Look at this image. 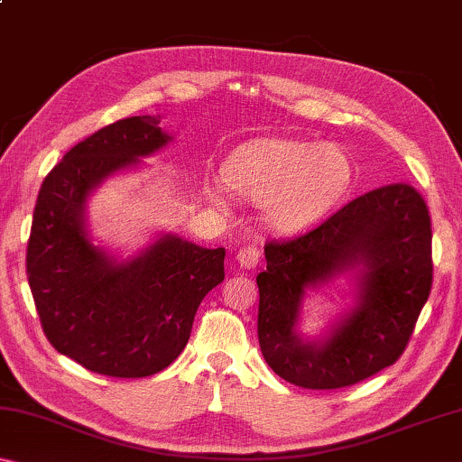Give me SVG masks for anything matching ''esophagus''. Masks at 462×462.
Returning <instances> with one entry per match:
<instances>
[{
  "label": "esophagus",
  "mask_w": 462,
  "mask_h": 462,
  "mask_svg": "<svg viewBox=\"0 0 462 462\" xmlns=\"http://www.w3.org/2000/svg\"><path fill=\"white\" fill-rule=\"evenodd\" d=\"M236 261L242 269H254L256 264L261 261V250L256 248L254 245L242 246L236 254Z\"/></svg>",
  "instance_id": "esophagus-1"
}]
</instances>
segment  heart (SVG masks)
Segmentation results:
<instances>
[{
  "label": "heart",
  "instance_id": "obj_1",
  "mask_svg": "<svg viewBox=\"0 0 462 462\" xmlns=\"http://www.w3.org/2000/svg\"><path fill=\"white\" fill-rule=\"evenodd\" d=\"M350 181V162L340 146L297 140H264L240 148L224 167V179L206 181L209 199L224 203L226 185L242 198L264 203L279 230H300L324 216Z\"/></svg>",
  "mask_w": 462,
  "mask_h": 462
}]
</instances>
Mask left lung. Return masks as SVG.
<instances>
[{
  "instance_id": "8db88e82",
  "label": "left lung",
  "mask_w": 462,
  "mask_h": 462,
  "mask_svg": "<svg viewBox=\"0 0 462 462\" xmlns=\"http://www.w3.org/2000/svg\"><path fill=\"white\" fill-rule=\"evenodd\" d=\"M259 344L281 379L338 389L393 365L432 289V224L421 195L391 183L361 195L303 236L264 245ZM357 275L356 306L328 337L296 332L306 288Z\"/></svg>"
}]
</instances>
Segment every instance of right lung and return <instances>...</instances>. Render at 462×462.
I'll return each mask as SVG.
<instances>
[{
    "mask_svg": "<svg viewBox=\"0 0 462 462\" xmlns=\"http://www.w3.org/2000/svg\"><path fill=\"white\" fill-rule=\"evenodd\" d=\"M159 116H132L75 144L42 181L26 250L46 338L107 377L138 379L175 361L195 311L224 281V248L162 234L128 261L91 242L85 203L109 175L171 143Z\"/></svg>",
    "mask_w": 462,
    "mask_h": 462,
    "instance_id": "1",
    "label": "right lung"
}]
</instances>
